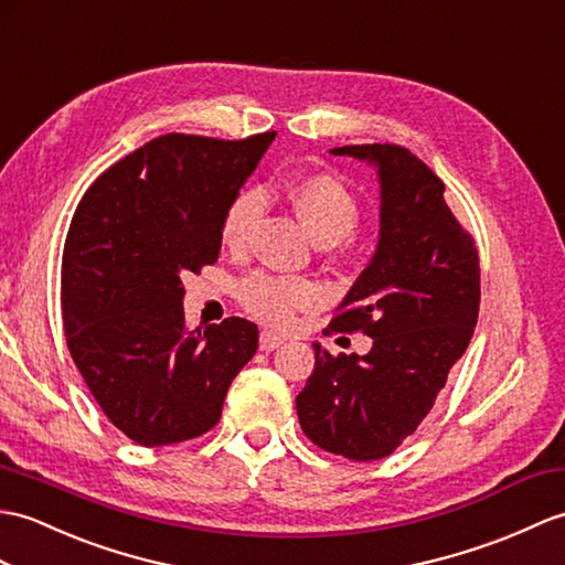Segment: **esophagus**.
<instances>
[{"mask_svg": "<svg viewBox=\"0 0 565 565\" xmlns=\"http://www.w3.org/2000/svg\"><path fill=\"white\" fill-rule=\"evenodd\" d=\"M281 344H284V339L279 334H274V332H262V337H259V349L262 351H274V349H279Z\"/></svg>", "mask_w": 565, "mask_h": 565, "instance_id": "34e87169", "label": "esophagus"}]
</instances>
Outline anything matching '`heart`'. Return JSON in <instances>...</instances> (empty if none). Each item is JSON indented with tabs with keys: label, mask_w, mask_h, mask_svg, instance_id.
Instances as JSON below:
<instances>
[{
	"label": "heart",
	"mask_w": 565,
	"mask_h": 565,
	"mask_svg": "<svg viewBox=\"0 0 565 565\" xmlns=\"http://www.w3.org/2000/svg\"><path fill=\"white\" fill-rule=\"evenodd\" d=\"M298 218L320 245H337L356 231L361 206L342 180L330 173H310L288 182L284 190ZM265 194L259 190H241L228 202L221 218V243L228 253L241 255L250 245L253 231L265 214ZM241 300L257 320L271 327L291 322L294 312L310 310L322 300L320 288L308 279L279 277L255 271L241 284Z\"/></svg>",
	"instance_id": "heart-1"
}]
</instances>
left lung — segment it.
<instances>
[{"instance_id": "1", "label": "left lung", "mask_w": 565, "mask_h": 565, "mask_svg": "<svg viewBox=\"0 0 565 565\" xmlns=\"http://www.w3.org/2000/svg\"><path fill=\"white\" fill-rule=\"evenodd\" d=\"M337 156L377 166L380 243L337 308L332 332L373 339L365 356L315 347L296 397L298 422L322 450L371 462L395 452L433 409L479 318V253L445 204V185L399 143H356Z\"/></svg>"}]
</instances>
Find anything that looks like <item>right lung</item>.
Wrapping results in <instances>:
<instances>
[{"mask_svg": "<svg viewBox=\"0 0 565 565\" xmlns=\"http://www.w3.org/2000/svg\"><path fill=\"white\" fill-rule=\"evenodd\" d=\"M277 132L163 135L86 190L62 255L67 347L110 424L143 448L212 430L255 356L243 318L190 330L182 277L214 265L221 218Z\"/></svg>", "mask_w": 565, "mask_h": 565, "instance_id": "add662e5", "label": "right lung"}]
</instances>
